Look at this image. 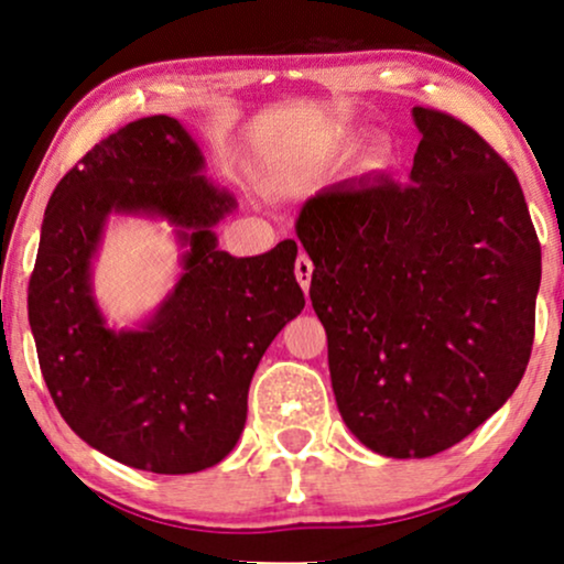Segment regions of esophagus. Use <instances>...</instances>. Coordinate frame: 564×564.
Instances as JSON below:
<instances>
[{
  "label": "esophagus",
  "mask_w": 564,
  "mask_h": 564,
  "mask_svg": "<svg viewBox=\"0 0 564 564\" xmlns=\"http://www.w3.org/2000/svg\"><path fill=\"white\" fill-rule=\"evenodd\" d=\"M295 276L300 282V288H303L305 292L311 290V280H313V261L305 257V253H300L297 261H295Z\"/></svg>",
  "instance_id": "34e87169"
}]
</instances>
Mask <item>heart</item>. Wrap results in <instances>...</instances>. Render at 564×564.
<instances>
[{"instance_id": "b5f03b06", "label": "heart", "mask_w": 564, "mask_h": 564, "mask_svg": "<svg viewBox=\"0 0 564 564\" xmlns=\"http://www.w3.org/2000/svg\"><path fill=\"white\" fill-rule=\"evenodd\" d=\"M390 164V153L384 149H375L369 151L365 161H361V166H365V172H382L384 166Z\"/></svg>"}]
</instances>
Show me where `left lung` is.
<instances>
[{"mask_svg": "<svg viewBox=\"0 0 564 564\" xmlns=\"http://www.w3.org/2000/svg\"><path fill=\"white\" fill-rule=\"evenodd\" d=\"M413 118L411 182L336 184L297 218L338 411L395 459L449 449L513 395L542 280L513 169L454 115L419 105Z\"/></svg>", "mask_w": 564, "mask_h": 564, "instance_id": "obj_1", "label": "left lung"}]
</instances>
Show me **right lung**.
<instances>
[{"mask_svg":"<svg viewBox=\"0 0 564 564\" xmlns=\"http://www.w3.org/2000/svg\"><path fill=\"white\" fill-rule=\"evenodd\" d=\"M199 169L197 143L166 115L102 138L53 189L28 288L58 413L107 457L159 475L199 473L234 449L259 359L305 307L295 241L246 259L218 251L213 226L236 203ZM110 212H156L191 246L143 332L115 335L90 300L88 261Z\"/></svg>","mask_w":564,"mask_h":564,"instance_id":"1","label":"right lung"}]
</instances>
